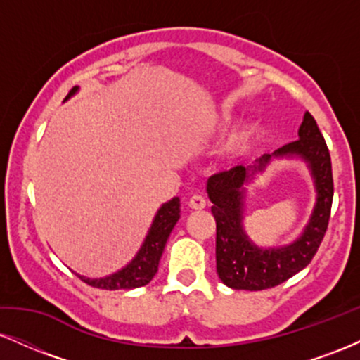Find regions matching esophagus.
I'll return each mask as SVG.
<instances>
[{"label": "esophagus", "instance_id": "34e87169", "mask_svg": "<svg viewBox=\"0 0 360 360\" xmlns=\"http://www.w3.org/2000/svg\"><path fill=\"white\" fill-rule=\"evenodd\" d=\"M188 205H189V208H193V210H203L206 206V200L201 196V194H194V196L189 198Z\"/></svg>", "mask_w": 360, "mask_h": 360}]
</instances>
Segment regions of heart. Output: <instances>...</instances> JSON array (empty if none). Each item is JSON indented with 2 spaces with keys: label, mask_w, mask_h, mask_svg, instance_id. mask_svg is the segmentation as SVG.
Wrapping results in <instances>:
<instances>
[{
  "label": "heart",
  "mask_w": 360,
  "mask_h": 360,
  "mask_svg": "<svg viewBox=\"0 0 360 360\" xmlns=\"http://www.w3.org/2000/svg\"><path fill=\"white\" fill-rule=\"evenodd\" d=\"M260 134H262V128L257 122L242 123L223 143L221 152L226 157H240L259 142Z\"/></svg>",
  "instance_id": "1"
}]
</instances>
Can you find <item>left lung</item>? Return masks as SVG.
<instances>
[{
	"instance_id": "1",
	"label": "left lung",
	"mask_w": 360,
	"mask_h": 360,
	"mask_svg": "<svg viewBox=\"0 0 360 360\" xmlns=\"http://www.w3.org/2000/svg\"><path fill=\"white\" fill-rule=\"evenodd\" d=\"M278 158H300L307 164L317 201L307 226L296 241L279 248H259L243 229L246 186ZM206 193L217 221V272L223 284L232 289L260 291L298 274L311 262L323 240L333 200L332 160L315 118L307 111L298 140L259 157L254 166H237L210 177Z\"/></svg>"
}]
</instances>
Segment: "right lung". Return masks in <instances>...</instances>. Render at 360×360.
Here are the masks:
<instances>
[{"instance_id": "right-lung-1", "label": "right lung", "mask_w": 360, "mask_h": 360, "mask_svg": "<svg viewBox=\"0 0 360 360\" xmlns=\"http://www.w3.org/2000/svg\"><path fill=\"white\" fill-rule=\"evenodd\" d=\"M77 91H79V86L72 88L64 101L74 96ZM179 217L181 203L179 198L174 196L157 210L150 229H148L146 238H143L142 247L125 267L113 272V274L105 276V278H86V276L81 274H77V278L84 281L89 286L100 289H135L146 286V284L150 283L157 269H159V260L162 257L164 247H166L169 235H171Z\"/></svg>"}]
</instances>
